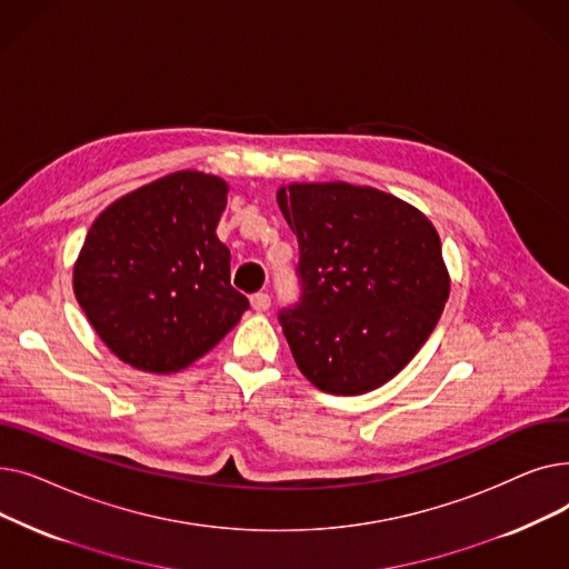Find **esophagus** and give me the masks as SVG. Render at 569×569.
Wrapping results in <instances>:
<instances>
[{
  "mask_svg": "<svg viewBox=\"0 0 569 569\" xmlns=\"http://www.w3.org/2000/svg\"><path fill=\"white\" fill-rule=\"evenodd\" d=\"M269 305H272V300H269L267 292H258V295L251 297V307H253V311H258V313L267 311Z\"/></svg>",
  "mask_w": 569,
  "mask_h": 569,
  "instance_id": "esophagus-1",
  "label": "esophagus"
}]
</instances>
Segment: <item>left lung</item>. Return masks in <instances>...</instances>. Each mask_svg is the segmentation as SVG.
<instances>
[{"label":"left lung","mask_w":569,"mask_h":569,"mask_svg":"<svg viewBox=\"0 0 569 569\" xmlns=\"http://www.w3.org/2000/svg\"><path fill=\"white\" fill-rule=\"evenodd\" d=\"M277 202L300 242V305L279 316L297 367L322 392L378 390L425 346L450 297L433 223L348 182H292Z\"/></svg>","instance_id":"8db88e82"}]
</instances>
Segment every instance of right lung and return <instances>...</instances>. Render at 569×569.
Wrapping results in <instances>:
<instances>
[{
    "label": "right lung",
    "instance_id": "right-lung-1",
    "mask_svg": "<svg viewBox=\"0 0 569 569\" xmlns=\"http://www.w3.org/2000/svg\"><path fill=\"white\" fill-rule=\"evenodd\" d=\"M228 182L177 170L108 204L73 264V292L124 365L174 373L212 350L249 309L217 237Z\"/></svg>",
    "mask_w": 569,
    "mask_h": 569
}]
</instances>
